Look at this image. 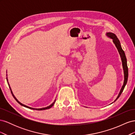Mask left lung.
I'll return each mask as SVG.
<instances>
[{"label": "left lung", "instance_id": "obj_1", "mask_svg": "<svg viewBox=\"0 0 135 135\" xmlns=\"http://www.w3.org/2000/svg\"><path fill=\"white\" fill-rule=\"evenodd\" d=\"M107 36H108L109 38H110L111 39H113V43L115 44V46L118 49V51L119 53V55L120 56L121 60H122V66H123V71H124V83L123 85H122V87L120 89V91L118 94V96L117 97V99L114 100V102H115L117 101V100L119 97L120 95L122 94V92H123V89L126 86V85L127 84V80H128V66H127V59L125 55V53L124 51L122 50V47L120 46V43L119 42V39H118L117 37V36L114 34V33H112V32H107L106 34Z\"/></svg>", "mask_w": 135, "mask_h": 135}]
</instances>
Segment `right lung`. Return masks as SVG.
<instances>
[{
  "instance_id": "add662e5",
  "label": "right lung",
  "mask_w": 135,
  "mask_h": 135,
  "mask_svg": "<svg viewBox=\"0 0 135 135\" xmlns=\"http://www.w3.org/2000/svg\"><path fill=\"white\" fill-rule=\"evenodd\" d=\"M7 81H8V79H7ZM8 85H9V88H10V90H11V93H12V96H13V97H14V99L16 100V101L17 102V103H18V104H20V105H22V106H23V107H26V108H28V109H32V110H46V109H50V108H51L53 105H54V104L55 103V102H56V100L54 101V103H53L51 105H50V106H48V107H46V108H40V109H35V108H30V107H27V106H26V105H23V104H22V103H20V102H19L18 101V100L16 99V97L14 96V95L13 94V93H12V89H11V87H10V85H9V83H8Z\"/></svg>"
}]
</instances>
